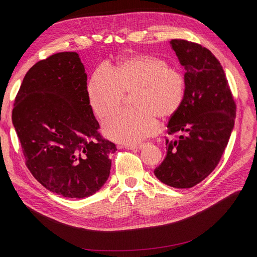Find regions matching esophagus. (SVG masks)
<instances>
[{
    "label": "esophagus",
    "mask_w": 257,
    "mask_h": 257,
    "mask_svg": "<svg viewBox=\"0 0 257 257\" xmlns=\"http://www.w3.org/2000/svg\"><path fill=\"white\" fill-rule=\"evenodd\" d=\"M143 146L142 145H125L123 148L127 150H140Z\"/></svg>",
    "instance_id": "obj_1"
}]
</instances>
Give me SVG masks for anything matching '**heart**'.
Returning a JSON list of instances; mask_svg holds the SVG:
<instances>
[{
  "mask_svg": "<svg viewBox=\"0 0 257 257\" xmlns=\"http://www.w3.org/2000/svg\"><path fill=\"white\" fill-rule=\"evenodd\" d=\"M87 94L91 109L102 121L116 113L132 96L134 110L120 112L104 125L107 138L137 145L157 133V117L176 113L185 96V77L177 67L153 55L139 54L114 65L99 67L90 77Z\"/></svg>",
  "mask_w": 257,
  "mask_h": 257,
  "instance_id": "heart-1",
  "label": "heart"
}]
</instances>
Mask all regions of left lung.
Returning a JSON list of instances; mask_svg holds the SVG:
<instances>
[{
  "label": "left lung",
  "mask_w": 257,
  "mask_h": 257,
  "mask_svg": "<svg viewBox=\"0 0 257 257\" xmlns=\"http://www.w3.org/2000/svg\"><path fill=\"white\" fill-rule=\"evenodd\" d=\"M171 47L185 69V96L170 117L167 132L174 138H166L167 155L154 174L167 185L190 188L220 163L236 104L220 61L208 49L184 39H172Z\"/></svg>",
  "instance_id": "obj_1"
}]
</instances>
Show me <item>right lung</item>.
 Returning a JSON list of instances; mask_svg holds the SVG:
<instances>
[{
    "label": "right lung",
    "instance_id": "1",
    "mask_svg": "<svg viewBox=\"0 0 257 257\" xmlns=\"http://www.w3.org/2000/svg\"><path fill=\"white\" fill-rule=\"evenodd\" d=\"M86 81L76 52L53 54L27 72L13 104L27 168L47 190L66 198L98 192L117 150L99 132Z\"/></svg>",
    "mask_w": 257,
    "mask_h": 257
}]
</instances>
